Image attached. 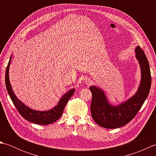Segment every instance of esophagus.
<instances>
[{
	"instance_id": "esophagus-1",
	"label": "esophagus",
	"mask_w": 156,
	"mask_h": 156,
	"mask_svg": "<svg viewBox=\"0 0 156 156\" xmlns=\"http://www.w3.org/2000/svg\"><path fill=\"white\" fill-rule=\"evenodd\" d=\"M84 80V82H85L86 84H89L90 83V79L88 78H85Z\"/></svg>"
}]
</instances>
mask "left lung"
<instances>
[{
    "label": "left lung",
    "instance_id": "8db88e82",
    "mask_svg": "<svg viewBox=\"0 0 156 156\" xmlns=\"http://www.w3.org/2000/svg\"><path fill=\"white\" fill-rule=\"evenodd\" d=\"M135 58L141 69V80L137 92L117 105L109 102L101 88L91 86V115L96 123L107 129H116L127 124L133 119L146 100L150 90L151 78L150 65L144 51L137 45Z\"/></svg>",
    "mask_w": 156,
    "mask_h": 156
}]
</instances>
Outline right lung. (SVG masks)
<instances>
[{
	"instance_id": "right-lung-1",
	"label": "right lung",
	"mask_w": 156,
	"mask_h": 156,
	"mask_svg": "<svg viewBox=\"0 0 156 156\" xmlns=\"http://www.w3.org/2000/svg\"><path fill=\"white\" fill-rule=\"evenodd\" d=\"M12 55L10 58L9 62L8 63L5 72V84L7 90L9 97L12 101L13 104L15 106L16 108L22 117L26 120L31 122L33 123L47 125L51 124L55 122L60 118L63 111L64 110L66 104L71 98L73 94L74 93L75 89L72 88L68 92H66L59 99L58 103L54 107L49 109L48 111H37L34 110L31 108L26 106L23 102H22L19 99L16 97V96L13 92L12 87L10 83L9 80V68L11 64Z\"/></svg>"
}]
</instances>
